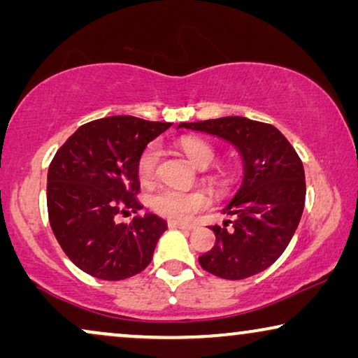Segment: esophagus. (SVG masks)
<instances>
[{
    "label": "esophagus",
    "mask_w": 358,
    "mask_h": 358,
    "mask_svg": "<svg viewBox=\"0 0 358 358\" xmlns=\"http://www.w3.org/2000/svg\"><path fill=\"white\" fill-rule=\"evenodd\" d=\"M168 227H169V228H180V229H194V228H195L194 224L180 223V222H169Z\"/></svg>",
    "instance_id": "1"
}]
</instances>
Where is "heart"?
I'll return each instance as SVG.
<instances>
[{"instance_id":"heart-1","label":"heart","mask_w":358,"mask_h":358,"mask_svg":"<svg viewBox=\"0 0 358 358\" xmlns=\"http://www.w3.org/2000/svg\"><path fill=\"white\" fill-rule=\"evenodd\" d=\"M179 145L185 156L192 161V164L200 169L208 168L215 161V150L207 141L194 138V136H184V138H180ZM159 158L161 150L159 145L156 143H150L141 151L138 163H136V173H138L141 182H150V180L155 179L156 173H158ZM205 205H207V197L200 192L159 189L151 197V208L156 213L169 220H179V222L192 217L197 210L203 208Z\"/></svg>"}]
</instances>
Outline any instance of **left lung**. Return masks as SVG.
<instances>
[{
	"instance_id": "left-lung-1",
	"label": "left lung",
	"mask_w": 358,
	"mask_h": 358,
	"mask_svg": "<svg viewBox=\"0 0 358 358\" xmlns=\"http://www.w3.org/2000/svg\"><path fill=\"white\" fill-rule=\"evenodd\" d=\"M178 129L228 141L241 155L244 166L241 187L223 208L234 220L212 227L217 241L199 257L200 266L227 280L266 271L287 249L305 207V169L300 156L275 127L246 117L192 122Z\"/></svg>"
}]
</instances>
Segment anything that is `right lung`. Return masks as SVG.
<instances>
[{
  "mask_svg": "<svg viewBox=\"0 0 358 358\" xmlns=\"http://www.w3.org/2000/svg\"><path fill=\"white\" fill-rule=\"evenodd\" d=\"M169 122L114 115L81 125L53 156L47 174L52 231L68 259L101 280L134 277L153 259L168 224L153 213L129 224L117 215L143 208L136 163Z\"/></svg>",
  "mask_w": 358,
  "mask_h": 358,
  "instance_id": "right-lung-1",
  "label": "right lung"
}]
</instances>
